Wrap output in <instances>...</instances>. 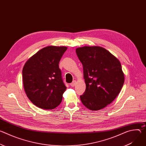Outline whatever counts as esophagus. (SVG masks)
<instances>
[{"instance_id":"34e87169","label":"esophagus","mask_w":146,"mask_h":146,"mask_svg":"<svg viewBox=\"0 0 146 146\" xmlns=\"http://www.w3.org/2000/svg\"><path fill=\"white\" fill-rule=\"evenodd\" d=\"M76 84V80H74V81H73V82H72V83H70V86L71 87H74L75 86V85Z\"/></svg>"}]
</instances>
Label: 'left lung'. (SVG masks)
Here are the masks:
<instances>
[{"label":"left lung","mask_w":146,"mask_h":146,"mask_svg":"<svg viewBox=\"0 0 146 146\" xmlns=\"http://www.w3.org/2000/svg\"><path fill=\"white\" fill-rule=\"evenodd\" d=\"M83 66L86 89L80 99L87 108L96 111L111 103L119 94L124 74L119 60L105 48L84 46L76 50Z\"/></svg>","instance_id":"obj_1"}]
</instances>
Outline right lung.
<instances>
[{
    "label": "right lung",
    "instance_id": "1",
    "mask_svg": "<svg viewBox=\"0 0 146 146\" xmlns=\"http://www.w3.org/2000/svg\"><path fill=\"white\" fill-rule=\"evenodd\" d=\"M66 47L48 46L41 49L25 64L23 84L29 100L39 108L49 110L59 106L66 87L59 62Z\"/></svg>",
    "mask_w": 146,
    "mask_h": 146
}]
</instances>
